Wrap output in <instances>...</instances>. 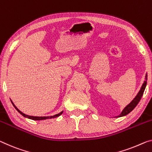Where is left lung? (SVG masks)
Instances as JSON below:
<instances>
[{
    "mask_svg": "<svg viewBox=\"0 0 152 152\" xmlns=\"http://www.w3.org/2000/svg\"><path fill=\"white\" fill-rule=\"evenodd\" d=\"M147 80H148V74L145 75V81L143 83V85H142V86H141V90H140L139 92H138V94H137V95L135 96L134 99H133L132 101L130 102V103L128 104V105L123 109L122 113H121L119 115L117 116L116 118H120V117H123V116L128 115V113H130V112H131L133 109L136 107V106L138 104V103L139 102L140 100H141L142 96H143V92L145 91V87L147 85Z\"/></svg>",
    "mask_w": 152,
    "mask_h": 152,
    "instance_id": "left-lung-1",
    "label": "left lung"
}]
</instances>
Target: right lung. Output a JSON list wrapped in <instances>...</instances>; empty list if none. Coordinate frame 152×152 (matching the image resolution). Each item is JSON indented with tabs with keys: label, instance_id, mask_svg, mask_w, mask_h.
Returning <instances> with one entry per match:
<instances>
[{
	"label": "right lung",
	"instance_id": "add662e5",
	"mask_svg": "<svg viewBox=\"0 0 152 152\" xmlns=\"http://www.w3.org/2000/svg\"><path fill=\"white\" fill-rule=\"evenodd\" d=\"M11 103L13 104V107H15V109L17 110L19 113L21 114V115H23L24 117V118H28L30 119V120H48V119H52V118H57V117L60 116L61 114L63 113V111L60 112V113H58V114H56L54 115H52V116H41V117H39V116H31V115H26L25 113H22V111H20L19 109L17 108V107H16L15 104H13V102H12V100H11Z\"/></svg>",
	"mask_w": 152,
	"mask_h": 152
}]
</instances>
